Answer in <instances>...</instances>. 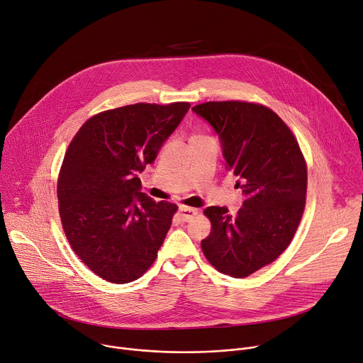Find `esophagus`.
<instances>
[{"label":"esophagus","mask_w":363,"mask_h":363,"mask_svg":"<svg viewBox=\"0 0 363 363\" xmlns=\"http://www.w3.org/2000/svg\"><path fill=\"white\" fill-rule=\"evenodd\" d=\"M179 212H180V218L183 222H189L199 212L197 209H193V208H187V206H180L179 208Z\"/></svg>","instance_id":"obj_1"}]
</instances>
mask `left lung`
Wrapping results in <instances>:
<instances>
[{
    "mask_svg": "<svg viewBox=\"0 0 363 363\" xmlns=\"http://www.w3.org/2000/svg\"><path fill=\"white\" fill-rule=\"evenodd\" d=\"M191 111L218 134L228 170L244 194L233 216L226 208L205 209L212 229L200 245L218 271L245 278L291 242L306 205L304 158L283 119L262 105L206 102Z\"/></svg>",
    "mask_w": 363,
    "mask_h": 363,
    "instance_id": "left-lung-1",
    "label": "left lung"
}]
</instances>
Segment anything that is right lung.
Returning a JSON list of instances; mask_svg holds the SVG:
<instances>
[{
  "mask_svg": "<svg viewBox=\"0 0 363 363\" xmlns=\"http://www.w3.org/2000/svg\"><path fill=\"white\" fill-rule=\"evenodd\" d=\"M190 104H135L101 112L80 127L59 174L62 225L76 255L115 284L140 278L155 261L177 211L141 191Z\"/></svg>",
  "mask_w": 363,
  "mask_h": 363,
  "instance_id": "1",
  "label": "right lung"
}]
</instances>
